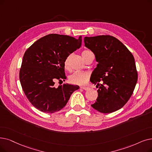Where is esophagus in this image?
<instances>
[{
    "label": "esophagus",
    "mask_w": 152,
    "mask_h": 152,
    "mask_svg": "<svg viewBox=\"0 0 152 152\" xmlns=\"http://www.w3.org/2000/svg\"><path fill=\"white\" fill-rule=\"evenodd\" d=\"M80 88L81 89H83V90H88L89 88H88V87H80Z\"/></svg>",
    "instance_id": "esophagus-1"
}]
</instances>
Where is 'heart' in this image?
<instances>
[{"label": "heart", "mask_w": 152, "mask_h": 152, "mask_svg": "<svg viewBox=\"0 0 152 152\" xmlns=\"http://www.w3.org/2000/svg\"><path fill=\"white\" fill-rule=\"evenodd\" d=\"M90 51L89 50H84L82 52V57L88 52ZM69 58L68 57L66 59L64 62V68L65 69L69 70ZM89 75L86 72H83V71H76L74 73H72L69 77V81L71 83L76 84V85H80V86H84L89 81Z\"/></svg>", "instance_id": "heart-1"}]
</instances>
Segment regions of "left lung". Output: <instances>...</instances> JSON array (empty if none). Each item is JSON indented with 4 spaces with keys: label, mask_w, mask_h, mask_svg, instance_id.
<instances>
[{
    "label": "left lung",
    "mask_w": 152,
    "mask_h": 152,
    "mask_svg": "<svg viewBox=\"0 0 152 152\" xmlns=\"http://www.w3.org/2000/svg\"><path fill=\"white\" fill-rule=\"evenodd\" d=\"M84 42L98 63L90 79L99 88L97 101L91 106L104 114L121 109L133 94L137 82L134 56L113 36L86 37Z\"/></svg>",
    "instance_id": "1"
}]
</instances>
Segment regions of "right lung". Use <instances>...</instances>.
I'll use <instances>...</instances> for the list:
<instances>
[{
	"label": "right lung",
	"mask_w": 152,
	"mask_h": 152,
	"mask_svg": "<svg viewBox=\"0 0 152 152\" xmlns=\"http://www.w3.org/2000/svg\"><path fill=\"white\" fill-rule=\"evenodd\" d=\"M78 39L68 35L50 34L38 39L26 50L19 77L28 101L43 113H54L62 109L75 91L80 87L64 84L55 87L56 81H63L64 62L81 46Z\"/></svg>",
	"instance_id": "1"
}]
</instances>
